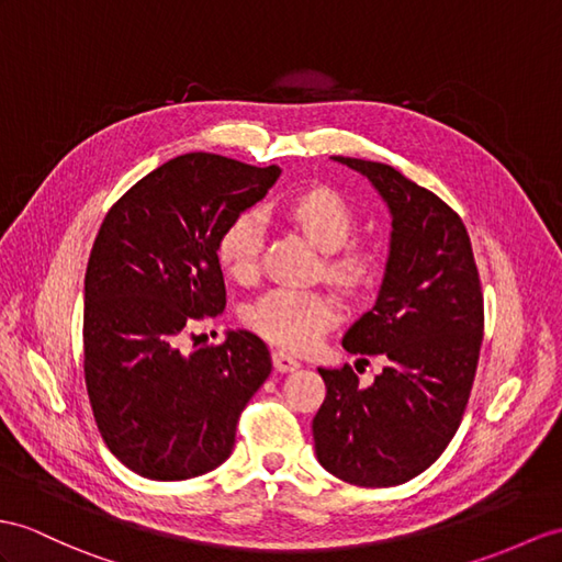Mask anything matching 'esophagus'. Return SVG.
<instances>
[{
  "instance_id": "1",
  "label": "esophagus",
  "mask_w": 562,
  "mask_h": 562,
  "mask_svg": "<svg viewBox=\"0 0 562 562\" xmlns=\"http://www.w3.org/2000/svg\"><path fill=\"white\" fill-rule=\"evenodd\" d=\"M273 367H277V372H295L300 362L293 358V355L277 350V352H273Z\"/></svg>"
}]
</instances>
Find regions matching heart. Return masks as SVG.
I'll use <instances>...</instances> for the list:
<instances>
[{
    "instance_id": "b5f03b06",
    "label": "heart",
    "mask_w": 562,
    "mask_h": 562,
    "mask_svg": "<svg viewBox=\"0 0 562 562\" xmlns=\"http://www.w3.org/2000/svg\"><path fill=\"white\" fill-rule=\"evenodd\" d=\"M289 216L305 231V236L328 257V277L346 289H362L376 271L374 255L364 248H344L355 216L348 202L331 188H310L289 202ZM265 218L248 210L236 214L216 240V259L222 269L238 281H248L257 269L262 250ZM340 319L336 300L322 291L273 289L245 312L259 336L289 350H310Z\"/></svg>"
}]
</instances>
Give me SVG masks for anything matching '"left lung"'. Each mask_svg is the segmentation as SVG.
<instances>
[{"label":"left lung","instance_id":"left-lung-1","mask_svg":"<svg viewBox=\"0 0 562 562\" xmlns=\"http://www.w3.org/2000/svg\"><path fill=\"white\" fill-rule=\"evenodd\" d=\"M331 159L364 176L391 214L374 307L344 336L348 352L389 364L369 386L348 364L319 367L314 453L348 484L398 486L431 468L460 427L484 336L482 285L468 228L443 200L389 164Z\"/></svg>","mask_w":562,"mask_h":562}]
</instances>
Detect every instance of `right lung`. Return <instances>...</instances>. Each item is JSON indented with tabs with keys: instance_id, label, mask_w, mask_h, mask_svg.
Listing matches in <instances>:
<instances>
[{
	"instance_id": "add662e5",
	"label": "right lung",
	"mask_w": 562,
	"mask_h": 562,
	"mask_svg": "<svg viewBox=\"0 0 562 562\" xmlns=\"http://www.w3.org/2000/svg\"><path fill=\"white\" fill-rule=\"evenodd\" d=\"M279 176L277 164L188 153L104 216L86 271V384L106 448L140 476L181 482L226 462L243 407L271 374L265 340L245 328L193 352L181 340L224 312L216 240Z\"/></svg>"
}]
</instances>
